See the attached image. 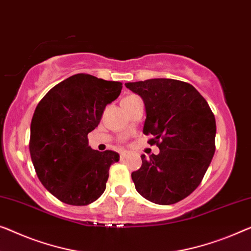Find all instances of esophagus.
<instances>
[{"label":"esophagus","mask_w":251,"mask_h":251,"mask_svg":"<svg viewBox=\"0 0 251 251\" xmlns=\"http://www.w3.org/2000/svg\"><path fill=\"white\" fill-rule=\"evenodd\" d=\"M126 155H128V154H126V151H121V154H120V156H121V158L123 159V158H126Z\"/></svg>","instance_id":"esophagus-1"}]
</instances>
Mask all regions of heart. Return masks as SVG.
Listing matches in <instances>:
<instances>
[{
	"instance_id": "heart-1",
	"label": "heart",
	"mask_w": 251,
	"mask_h": 251,
	"mask_svg": "<svg viewBox=\"0 0 251 251\" xmlns=\"http://www.w3.org/2000/svg\"><path fill=\"white\" fill-rule=\"evenodd\" d=\"M126 97H134L133 95H130V96H126Z\"/></svg>"
}]
</instances>
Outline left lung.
<instances>
[{"instance_id":"left-lung-1","label":"left lung","mask_w":251,"mask_h":251,"mask_svg":"<svg viewBox=\"0 0 251 251\" xmlns=\"http://www.w3.org/2000/svg\"><path fill=\"white\" fill-rule=\"evenodd\" d=\"M146 108L144 133L159 154L141 155L131 173L136 190L147 201L171 205L201 184L215 152L216 122L208 103L190 83L174 79L126 82Z\"/></svg>"}]
</instances>
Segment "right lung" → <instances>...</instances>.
<instances>
[{"mask_svg": "<svg viewBox=\"0 0 251 251\" xmlns=\"http://www.w3.org/2000/svg\"><path fill=\"white\" fill-rule=\"evenodd\" d=\"M122 83L78 74L57 83L39 101L30 125L29 151L39 181L50 194L74 206H85L105 191L108 170L120 156L88 146L107 104Z\"/></svg>", "mask_w": 251, "mask_h": 251, "instance_id": "1", "label": "right lung"}]
</instances>
